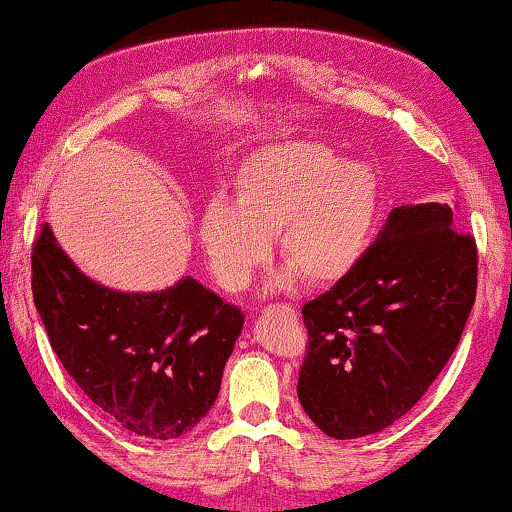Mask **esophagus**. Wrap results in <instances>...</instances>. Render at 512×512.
<instances>
[{"instance_id": "esophagus-1", "label": "esophagus", "mask_w": 512, "mask_h": 512, "mask_svg": "<svg viewBox=\"0 0 512 512\" xmlns=\"http://www.w3.org/2000/svg\"><path fill=\"white\" fill-rule=\"evenodd\" d=\"M268 313H282L287 317H296V308H291V305H268Z\"/></svg>"}]
</instances>
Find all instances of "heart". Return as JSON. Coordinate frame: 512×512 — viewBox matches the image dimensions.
I'll return each instance as SVG.
<instances>
[{
    "label": "heart",
    "instance_id": "b5f03b06",
    "mask_svg": "<svg viewBox=\"0 0 512 512\" xmlns=\"http://www.w3.org/2000/svg\"><path fill=\"white\" fill-rule=\"evenodd\" d=\"M232 204L214 199L197 223L199 242L223 289L240 291L270 254V235L296 272L334 284L355 270L376 228L383 185L362 159H343L320 141H282L247 155L232 174Z\"/></svg>",
    "mask_w": 512,
    "mask_h": 512
}]
</instances>
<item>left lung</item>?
<instances>
[{
    "instance_id": "left-lung-1",
    "label": "left lung",
    "mask_w": 512,
    "mask_h": 512,
    "mask_svg": "<svg viewBox=\"0 0 512 512\" xmlns=\"http://www.w3.org/2000/svg\"><path fill=\"white\" fill-rule=\"evenodd\" d=\"M475 289V240L447 204L395 207L355 270L303 305L305 414L336 440L393 426L454 355Z\"/></svg>"
}]
</instances>
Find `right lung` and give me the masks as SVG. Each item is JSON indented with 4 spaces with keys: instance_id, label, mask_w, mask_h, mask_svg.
Segmentation results:
<instances>
[{
    "instance_id": "add662e5",
    "label": "right lung",
    "mask_w": 512,
    "mask_h": 512,
    "mask_svg": "<svg viewBox=\"0 0 512 512\" xmlns=\"http://www.w3.org/2000/svg\"><path fill=\"white\" fill-rule=\"evenodd\" d=\"M32 296L53 353L129 433L174 440L214 407L244 315L195 277L162 291L91 280L49 223L32 249Z\"/></svg>"
}]
</instances>
